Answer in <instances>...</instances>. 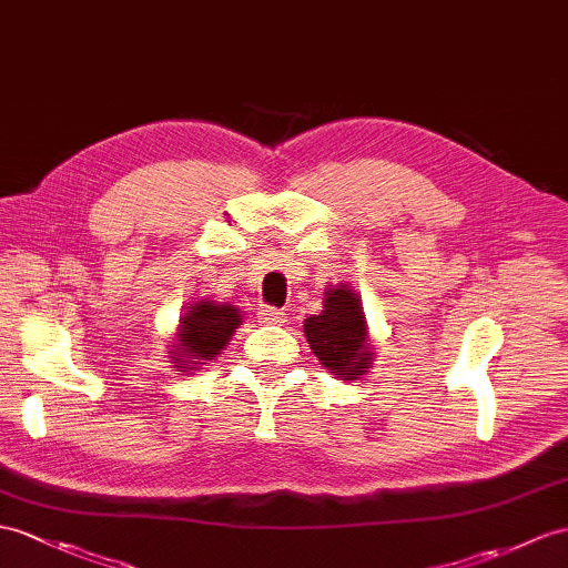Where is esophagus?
<instances>
[{
    "instance_id": "esophagus-1",
    "label": "esophagus",
    "mask_w": 568,
    "mask_h": 568,
    "mask_svg": "<svg viewBox=\"0 0 568 568\" xmlns=\"http://www.w3.org/2000/svg\"><path fill=\"white\" fill-rule=\"evenodd\" d=\"M257 321L265 323V325H284L286 323V313L280 308H272V306H262L257 311Z\"/></svg>"
}]
</instances>
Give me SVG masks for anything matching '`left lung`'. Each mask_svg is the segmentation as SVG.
Wrapping results in <instances>:
<instances>
[{
	"mask_svg": "<svg viewBox=\"0 0 568 568\" xmlns=\"http://www.w3.org/2000/svg\"><path fill=\"white\" fill-rule=\"evenodd\" d=\"M303 332L321 364L342 381H356L373 362L362 298L349 284L325 292V308L303 323Z\"/></svg>",
	"mask_w": 568,
	"mask_h": 568,
	"instance_id": "1",
	"label": "left lung"
}]
</instances>
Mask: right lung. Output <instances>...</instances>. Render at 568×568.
Wrapping results in <instances>:
<instances>
[{"label":"right lung","instance_id":"1","mask_svg":"<svg viewBox=\"0 0 568 568\" xmlns=\"http://www.w3.org/2000/svg\"><path fill=\"white\" fill-rule=\"evenodd\" d=\"M243 323V315L231 303L195 301L180 317V327L173 347V364L180 371H195L212 362L231 342L233 332Z\"/></svg>","mask_w":568,"mask_h":568}]
</instances>
